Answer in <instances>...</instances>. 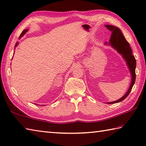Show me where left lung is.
<instances>
[{"label": "left lung", "instance_id": "obj_1", "mask_svg": "<svg viewBox=\"0 0 146 146\" xmlns=\"http://www.w3.org/2000/svg\"><path fill=\"white\" fill-rule=\"evenodd\" d=\"M105 27L109 31H112V34H111L109 43H105V44H110L111 46H112L113 48L117 50L119 54L122 55L124 60H126L127 66H128L129 70L130 71L131 75V82L130 86H129V88L125 95L117 101L107 103H109V104H113V103L122 102V101L124 100L128 96L129 92H130L132 87H133L135 84V82L136 78V60L134 55L132 54V50L130 46H129V43L126 41V39L124 38L120 29L113 25H106Z\"/></svg>", "mask_w": 146, "mask_h": 146}]
</instances>
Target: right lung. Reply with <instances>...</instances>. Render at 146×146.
<instances>
[{
    "mask_svg": "<svg viewBox=\"0 0 146 146\" xmlns=\"http://www.w3.org/2000/svg\"><path fill=\"white\" fill-rule=\"evenodd\" d=\"M28 31V30H27V29H25V30H23V32H22V34H20V38H22V37L23 36V35H24V34L26 33H27V32ZM18 42H17V43H16V44H15V47L16 46H17V44H18Z\"/></svg>",
    "mask_w": 146,
    "mask_h": 146,
    "instance_id": "right-lung-1",
    "label": "right lung"
}]
</instances>
